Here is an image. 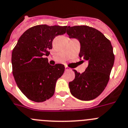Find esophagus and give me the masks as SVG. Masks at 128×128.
I'll list each match as a JSON object with an SVG mask.
<instances>
[{
	"mask_svg": "<svg viewBox=\"0 0 128 128\" xmlns=\"http://www.w3.org/2000/svg\"><path fill=\"white\" fill-rule=\"evenodd\" d=\"M65 70H66V71H70V70H71V69L69 68L68 67L65 66Z\"/></svg>",
	"mask_w": 128,
	"mask_h": 128,
	"instance_id": "1",
	"label": "esophagus"
}]
</instances>
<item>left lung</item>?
<instances>
[{"instance_id": "left-lung-1", "label": "left lung", "mask_w": 128, "mask_h": 128, "mask_svg": "<svg viewBox=\"0 0 128 128\" xmlns=\"http://www.w3.org/2000/svg\"><path fill=\"white\" fill-rule=\"evenodd\" d=\"M67 34L80 43L79 56L88 62L82 73L75 70V78L69 83L74 97L83 101L95 99L104 90L108 82L115 56L111 42L100 31L86 25L68 26Z\"/></svg>"}]
</instances>
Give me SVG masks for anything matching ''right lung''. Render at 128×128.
Listing matches in <instances>:
<instances>
[{
    "instance_id": "add662e5",
    "label": "right lung",
    "mask_w": 128,
    "mask_h": 128,
    "mask_svg": "<svg viewBox=\"0 0 128 128\" xmlns=\"http://www.w3.org/2000/svg\"><path fill=\"white\" fill-rule=\"evenodd\" d=\"M67 26L40 25L28 28L20 36L12 52V74L18 88L30 100L43 102L55 92L57 80L64 72V66L49 64L56 36L65 34Z\"/></svg>"
}]
</instances>
